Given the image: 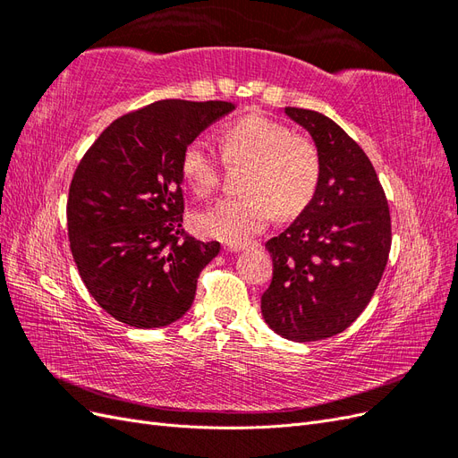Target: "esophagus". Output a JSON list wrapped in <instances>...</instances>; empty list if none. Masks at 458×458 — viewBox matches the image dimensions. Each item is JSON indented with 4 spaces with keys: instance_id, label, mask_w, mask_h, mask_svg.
I'll return each mask as SVG.
<instances>
[{
    "instance_id": "obj_1",
    "label": "esophagus",
    "mask_w": 458,
    "mask_h": 458,
    "mask_svg": "<svg viewBox=\"0 0 458 458\" xmlns=\"http://www.w3.org/2000/svg\"><path fill=\"white\" fill-rule=\"evenodd\" d=\"M248 246H250V244H227V250L229 252H242V250H246Z\"/></svg>"
}]
</instances>
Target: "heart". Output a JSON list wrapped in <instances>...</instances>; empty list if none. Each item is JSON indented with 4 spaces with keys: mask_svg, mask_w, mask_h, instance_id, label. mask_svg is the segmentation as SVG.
<instances>
[{
    "mask_svg": "<svg viewBox=\"0 0 458 458\" xmlns=\"http://www.w3.org/2000/svg\"><path fill=\"white\" fill-rule=\"evenodd\" d=\"M227 164H250L244 199H224L192 219L204 237L242 244L269 227L276 208L284 216L306 208L321 179V157L306 137L294 135L284 123L259 114L234 120L219 133ZM187 187L206 197L217 187L219 158L202 141H192L182 158Z\"/></svg>",
    "mask_w": 458,
    "mask_h": 458,
    "instance_id": "obj_1",
    "label": "heart"
}]
</instances>
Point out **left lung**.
<instances>
[{"mask_svg": "<svg viewBox=\"0 0 458 458\" xmlns=\"http://www.w3.org/2000/svg\"><path fill=\"white\" fill-rule=\"evenodd\" d=\"M283 110L311 135L321 179L300 216L266 242L273 281L261 315L286 340H325L369 306L390 254V210L370 160L336 122L315 110Z\"/></svg>", "mask_w": 458, "mask_h": 458, "instance_id": "1", "label": "left lung"}]
</instances>
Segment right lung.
Wrapping results in <instances>:
<instances>
[{"mask_svg":"<svg viewBox=\"0 0 458 458\" xmlns=\"http://www.w3.org/2000/svg\"><path fill=\"white\" fill-rule=\"evenodd\" d=\"M237 108L158 101L114 120L81 158L68 191L71 250L95 301L116 321L160 328L192 306L200 271L221 250L183 233L182 158Z\"/></svg>","mask_w":458,"mask_h":458,"instance_id":"add662e5","label":"right lung"}]
</instances>
